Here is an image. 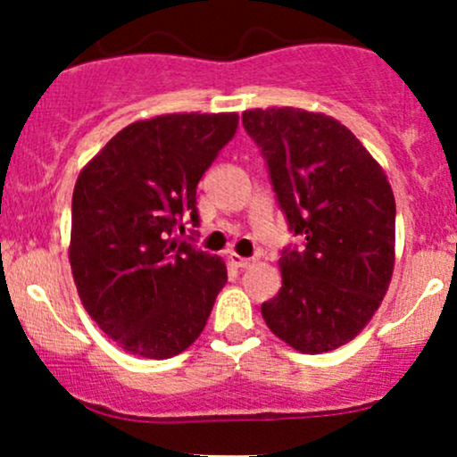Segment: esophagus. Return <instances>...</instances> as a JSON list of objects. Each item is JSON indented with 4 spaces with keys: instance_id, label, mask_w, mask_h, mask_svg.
<instances>
[{
    "instance_id": "1",
    "label": "esophagus",
    "mask_w": 457,
    "mask_h": 457,
    "mask_svg": "<svg viewBox=\"0 0 457 457\" xmlns=\"http://www.w3.org/2000/svg\"><path fill=\"white\" fill-rule=\"evenodd\" d=\"M228 260L232 262V264L236 266V269H246V266L251 264V260H249V258H243V255H238V253H229V255H228Z\"/></svg>"
}]
</instances>
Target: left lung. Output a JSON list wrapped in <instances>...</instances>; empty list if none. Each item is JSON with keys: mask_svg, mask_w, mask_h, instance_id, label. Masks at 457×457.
I'll use <instances>...</instances> for the list:
<instances>
[{"mask_svg": "<svg viewBox=\"0 0 457 457\" xmlns=\"http://www.w3.org/2000/svg\"><path fill=\"white\" fill-rule=\"evenodd\" d=\"M287 225L305 249H283L281 290L262 305L277 337L305 354L353 342L389 290L395 197L378 161L350 129L295 107L249 109Z\"/></svg>", "mask_w": 457, "mask_h": 457, "instance_id": "8db88e82", "label": "left lung"}]
</instances>
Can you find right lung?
<instances>
[{"label":"right lung","mask_w":457,"mask_h":457,"mask_svg":"<svg viewBox=\"0 0 457 457\" xmlns=\"http://www.w3.org/2000/svg\"><path fill=\"white\" fill-rule=\"evenodd\" d=\"M238 129L236 113H167L129 124L87 162L72 193V279L109 339L171 359L199 337L228 281L225 262L187 240L197 182Z\"/></svg>","instance_id":"obj_1"}]
</instances>
